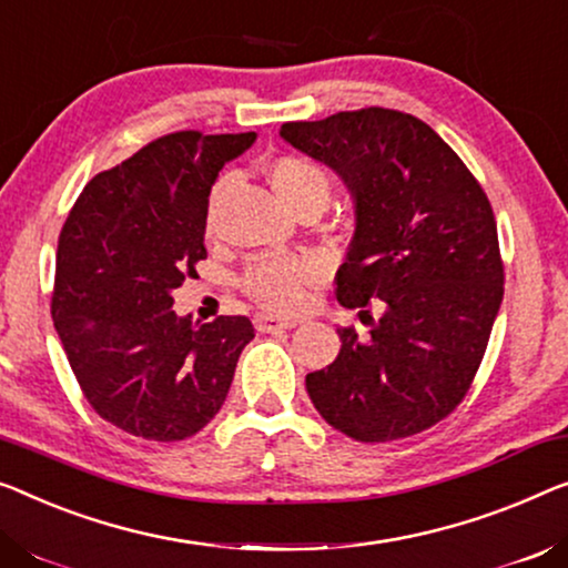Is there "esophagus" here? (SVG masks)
<instances>
[{
  "instance_id": "obj_1",
  "label": "esophagus",
  "mask_w": 568,
  "mask_h": 568,
  "mask_svg": "<svg viewBox=\"0 0 568 568\" xmlns=\"http://www.w3.org/2000/svg\"><path fill=\"white\" fill-rule=\"evenodd\" d=\"M298 321L293 318H281V316H273V313H257L255 316V326L257 332H281V328H293Z\"/></svg>"
}]
</instances>
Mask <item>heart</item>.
<instances>
[{
  "label": "heart",
  "mask_w": 568,
  "mask_h": 568,
  "mask_svg": "<svg viewBox=\"0 0 568 568\" xmlns=\"http://www.w3.org/2000/svg\"><path fill=\"white\" fill-rule=\"evenodd\" d=\"M267 181L273 185L275 196L291 211L303 206V203H324L326 206L328 196H332V178L324 168L298 155L270 160ZM219 189H222V183L211 193V209H214ZM313 275H316V265L303 257H262L252 262L244 273V291L262 308L287 313L298 308L303 287L313 281Z\"/></svg>",
  "instance_id": "obj_1"
}]
</instances>
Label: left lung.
I'll return each instance as SVG.
<instances>
[{
  "label": "left lung",
  "instance_id": "8db88e82",
  "mask_svg": "<svg viewBox=\"0 0 568 568\" xmlns=\"http://www.w3.org/2000/svg\"><path fill=\"white\" fill-rule=\"evenodd\" d=\"M281 138L349 191L354 236L336 298L369 324L365 338L338 328V357L306 375L311 403L362 444L436 426L467 395L503 303L485 191L426 122L393 109L287 122Z\"/></svg>",
  "mask_w": 568,
  "mask_h": 568
}]
</instances>
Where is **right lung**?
I'll use <instances>...</instances> for the list:
<instances>
[{
    "label": "right lung",
    "instance_id": "right-lung-1",
    "mask_svg": "<svg viewBox=\"0 0 568 568\" xmlns=\"http://www.w3.org/2000/svg\"><path fill=\"white\" fill-rule=\"evenodd\" d=\"M255 140L165 134L91 178L65 219L50 313L91 408L126 434H199L255 336L247 316L193 324L173 311V291L206 260L211 185Z\"/></svg>",
    "mask_w": 568,
    "mask_h": 568
}]
</instances>
